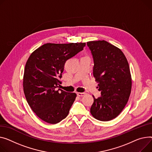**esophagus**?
I'll return each mask as SVG.
<instances>
[{"instance_id": "esophagus-1", "label": "esophagus", "mask_w": 152, "mask_h": 152, "mask_svg": "<svg viewBox=\"0 0 152 152\" xmlns=\"http://www.w3.org/2000/svg\"><path fill=\"white\" fill-rule=\"evenodd\" d=\"M86 95V93H84V92H82V93L78 92V93H77V95L78 96H80V97L84 96H85Z\"/></svg>"}]
</instances>
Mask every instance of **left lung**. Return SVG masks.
<instances>
[{
    "instance_id": "obj_1",
    "label": "left lung",
    "mask_w": 152,
    "mask_h": 152,
    "mask_svg": "<svg viewBox=\"0 0 152 152\" xmlns=\"http://www.w3.org/2000/svg\"><path fill=\"white\" fill-rule=\"evenodd\" d=\"M92 53L94 76L102 96L94 97L90 113L100 121L117 117L126 106L131 90V76L127 59L117 47L104 40L87 43Z\"/></svg>"
}]
</instances>
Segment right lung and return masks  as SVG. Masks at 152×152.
Returning <instances> with one entry per match:
<instances>
[{"label": "right lung", "mask_w": 152, "mask_h": 152, "mask_svg": "<svg viewBox=\"0 0 152 152\" xmlns=\"http://www.w3.org/2000/svg\"><path fill=\"white\" fill-rule=\"evenodd\" d=\"M86 43H46L31 54L26 62L23 89L27 102L45 122L56 124L68 115L76 94L57 87L67 60L83 50Z\"/></svg>", "instance_id": "1"}]
</instances>
